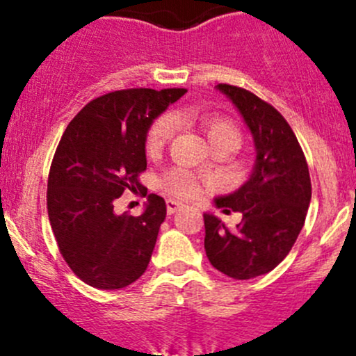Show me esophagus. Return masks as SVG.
<instances>
[{"mask_svg": "<svg viewBox=\"0 0 356 356\" xmlns=\"http://www.w3.org/2000/svg\"><path fill=\"white\" fill-rule=\"evenodd\" d=\"M182 208V203H179V201H174V200H167V213L168 215H174L175 211H179Z\"/></svg>", "mask_w": 356, "mask_h": 356, "instance_id": "34e87169", "label": "esophagus"}]
</instances>
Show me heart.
<instances>
[{
  "label": "heart",
  "instance_id": "heart-1",
  "mask_svg": "<svg viewBox=\"0 0 356 356\" xmlns=\"http://www.w3.org/2000/svg\"><path fill=\"white\" fill-rule=\"evenodd\" d=\"M200 124L203 127L204 134L210 139V143L215 146L220 145H234L239 143V131L231 120L213 113L200 115ZM175 131H177V118L172 113H163L153 122L149 127L148 136H146V149L148 153L155 155L161 152L168 143L174 139ZM163 186L168 191V195L175 198H191L198 191L196 179L189 172L182 168H174L163 177Z\"/></svg>",
  "mask_w": 356,
  "mask_h": 356
}]
</instances>
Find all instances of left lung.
<instances>
[{
	"instance_id": "8db88e82",
	"label": "left lung",
	"mask_w": 356,
	"mask_h": 356,
	"mask_svg": "<svg viewBox=\"0 0 356 356\" xmlns=\"http://www.w3.org/2000/svg\"><path fill=\"white\" fill-rule=\"evenodd\" d=\"M245 118L257 148L251 177L215 204L239 211L241 222L227 229L204 213V251L217 270L232 279H253L277 267L305 224L312 200L307 158L291 125L277 110L248 89L218 84Z\"/></svg>"
}]
</instances>
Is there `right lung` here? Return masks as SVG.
Instances as JSON below:
<instances>
[{
  "instance_id": "right-lung-1",
  "label": "right lung",
  "mask_w": 356,
  "mask_h": 356,
  "mask_svg": "<svg viewBox=\"0 0 356 356\" xmlns=\"http://www.w3.org/2000/svg\"><path fill=\"white\" fill-rule=\"evenodd\" d=\"M188 89H122L92 99L67 125L48 177V217L63 260L86 284L120 289L145 274L165 200L149 196L139 217L117 215L113 201L141 188L146 134Z\"/></svg>"
}]
</instances>
